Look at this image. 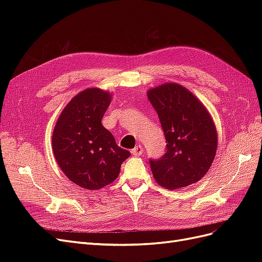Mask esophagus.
Masks as SVG:
<instances>
[{"label":"esophagus","instance_id":"1","mask_svg":"<svg viewBox=\"0 0 262 262\" xmlns=\"http://www.w3.org/2000/svg\"><path fill=\"white\" fill-rule=\"evenodd\" d=\"M131 153H132L134 156H140V155H142V153H143V146H142L141 144H138L136 147L131 149Z\"/></svg>","mask_w":262,"mask_h":262}]
</instances>
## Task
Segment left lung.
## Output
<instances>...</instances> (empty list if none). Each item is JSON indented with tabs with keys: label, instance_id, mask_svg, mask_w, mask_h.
Listing matches in <instances>:
<instances>
[{
	"label": "left lung",
	"instance_id": "left-lung-1",
	"mask_svg": "<svg viewBox=\"0 0 262 262\" xmlns=\"http://www.w3.org/2000/svg\"><path fill=\"white\" fill-rule=\"evenodd\" d=\"M147 97L167 143L161 158L149 160L156 182L173 190L199 181L210 169L217 147L216 129L208 109L176 83L154 87Z\"/></svg>",
	"mask_w": 262,
	"mask_h": 262
}]
</instances>
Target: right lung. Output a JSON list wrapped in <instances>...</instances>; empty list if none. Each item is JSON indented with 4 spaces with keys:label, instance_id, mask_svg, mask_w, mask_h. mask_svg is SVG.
<instances>
[{
    "label": "right lung",
    "instance_id": "1",
    "mask_svg": "<svg viewBox=\"0 0 262 262\" xmlns=\"http://www.w3.org/2000/svg\"><path fill=\"white\" fill-rule=\"evenodd\" d=\"M110 100L108 92L87 89L71 99L54 125L55 161L71 181L87 190L112 184L131 155L101 124Z\"/></svg>",
    "mask_w": 262,
    "mask_h": 262
}]
</instances>
